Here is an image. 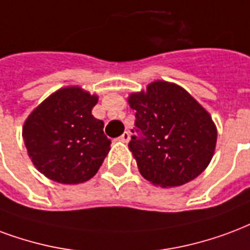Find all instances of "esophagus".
Here are the masks:
<instances>
[{
	"label": "esophagus",
	"mask_w": 250,
	"mask_h": 250,
	"mask_svg": "<svg viewBox=\"0 0 250 250\" xmlns=\"http://www.w3.org/2000/svg\"><path fill=\"white\" fill-rule=\"evenodd\" d=\"M119 140H122V142H125V143H127V142L130 140V134H128V132L125 131V132H123V134L120 135Z\"/></svg>",
	"instance_id": "1"
}]
</instances>
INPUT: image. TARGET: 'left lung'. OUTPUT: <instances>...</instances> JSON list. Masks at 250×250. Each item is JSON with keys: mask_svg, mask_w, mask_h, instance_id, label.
<instances>
[{"mask_svg": "<svg viewBox=\"0 0 250 250\" xmlns=\"http://www.w3.org/2000/svg\"><path fill=\"white\" fill-rule=\"evenodd\" d=\"M128 103L136 111L128 147L144 179L164 188L183 186L208 167L217 131L184 88L158 81Z\"/></svg>", "mask_w": 250, "mask_h": 250, "instance_id": "obj_1", "label": "left lung"}]
</instances>
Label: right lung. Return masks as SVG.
<instances>
[{
	"instance_id": "1",
	"label": "right lung",
	"mask_w": 250,
	"mask_h": 250,
	"mask_svg": "<svg viewBox=\"0 0 250 250\" xmlns=\"http://www.w3.org/2000/svg\"><path fill=\"white\" fill-rule=\"evenodd\" d=\"M98 97L66 87L41 103L23 125V140L37 169L62 184L90 180L110 151L104 123L91 115Z\"/></svg>"
}]
</instances>
